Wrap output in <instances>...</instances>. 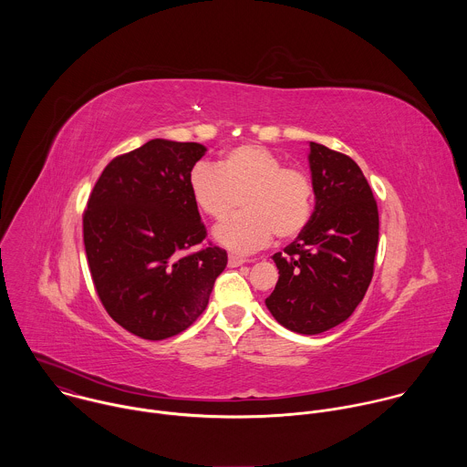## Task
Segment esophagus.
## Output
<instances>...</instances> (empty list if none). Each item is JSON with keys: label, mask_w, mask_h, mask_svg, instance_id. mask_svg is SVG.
<instances>
[{"label": "esophagus", "mask_w": 467, "mask_h": 467, "mask_svg": "<svg viewBox=\"0 0 467 467\" xmlns=\"http://www.w3.org/2000/svg\"><path fill=\"white\" fill-rule=\"evenodd\" d=\"M245 262H249V260L244 258V256L229 254V265H231V268H236V265H242V264H245Z\"/></svg>", "instance_id": "1"}]
</instances>
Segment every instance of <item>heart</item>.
<instances>
[{"label":"heart","mask_w":467,"mask_h":467,"mask_svg":"<svg viewBox=\"0 0 467 467\" xmlns=\"http://www.w3.org/2000/svg\"><path fill=\"white\" fill-rule=\"evenodd\" d=\"M283 164L268 148L240 144L227 150L218 166L197 162L192 168L190 193L205 216L223 222L238 203L244 207L214 231L222 245L249 253L268 245L275 234L288 242L306 229L314 202L312 181L303 170Z\"/></svg>","instance_id":"1"}]
</instances>
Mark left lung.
Wrapping results in <instances>:
<instances>
[{
	"label": "left lung",
	"mask_w": 467,
	"mask_h": 467,
	"mask_svg": "<svg viewBox=\"0 0 467 467\" xmlns=\"http://www.w3.org/2000/svg\"><path fill=\"white\" fill-rule=\"evenodd\" d=\"M316 207L306 229L275 253L279 281L265 299L274 317L299 335L346 321L373 279L379 209L358 164L310 142Z\"/></svg>",
	"instance_id": "8db88e82"
}]
</instances>
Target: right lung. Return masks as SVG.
<instances>
[{"mask_svg":"<svg viewBox=\"0 0 467 467\" xmlns=\"http://www.w3.org/2000/svg\"><path fill=\"white\" fill-rule=\"evenodd\" d=\"M205 151L195 142L155 139L118 155L83 213L96 294L118 325L146 340L186 330L227 265L225 249L203 244L207 227L188 186Z\"/></svg>","mask_w":467,"mask_h":467,"instance_id":"right-lung-1","label":"right lung"}]
</instances>
